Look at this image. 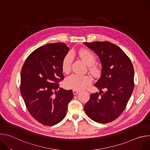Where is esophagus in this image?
Returning a JSON list of instances; mask_svg holds the SVG:
<instances>
[{
	"label": "esophagus",
	"mask_w": 150,
	"mask_h": 150,
	"mask_svg": "<svg viewBox=\"0 0 150 150\" xmlns=\"http://www.w3.org/2000/svg\"><path fill=\"white\" fill-rule=\"evenodd\" d=\"M79 93V91H78V90H73V93H74V95H76Z\"/></svg>",
	"instance_id": "esophagus-1"
}]
</instances>
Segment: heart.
<instances>
[{"instance_id":"b5f03b06","label":"heart","mask_w":150,"mask_h":150,"mask_svg":"<svg viewBox=\"0 0 150 150\" xmlns=\"http://www.w3.org/2000/svg\"><path fill=\"white\" fill-rule=\"evenodd\" d=\"M79 56L81 59L90 66V70L93 74H97L98 69L94 65L95 57L93 54L86 49H81L79 51ZM73 60V55L69 53L64 57L62 61V70L65 73H68L71 69ZM91 82V78L88 75H81L78 74H72L65 80L66 86L74 90H81L85 88Z\"/></svg>"}]
</instances>
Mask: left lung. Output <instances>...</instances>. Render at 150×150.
<instances>
[{
  "label": "left lung",
  "instance_id": "8db88e82",
  "mask_svg": "<svg viewBox=\"0 0 150 150\" xmlns=\"http://www.w3.org/2000/svg\"><path fill=\"white\" fill-rule=\"evenodd\" d=\"M84 44L98 56L102 67L100 78L94 84L99 93L90 95L85 112L96 122L108 123L122 113L130 99L134 88V67L125 53L110 42Z\"/></svg>",
  "mask_w": 150,
  "mask_h": 150
}]
</instances>
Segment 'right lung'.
<instances>
[{
	"label": "right lung",
	"mask_w": 150,
	"mask_h": 150,
	"mask_svg": "<svg viewBox=\"0 0 150 150\" xmlns=\"http://www.w3.org/2000/svg\"><path fill=\"white\" fill-rule=\"evenodd\" d=\"M69 50L63 42L42 46L29 55L21 70V96L31 115L44 125L65 118L73 98L71 90L60 88L58 83L64 79L62 64Z\"/></svg>",
	"instance_id": "add662e5"
}]
</instances>
